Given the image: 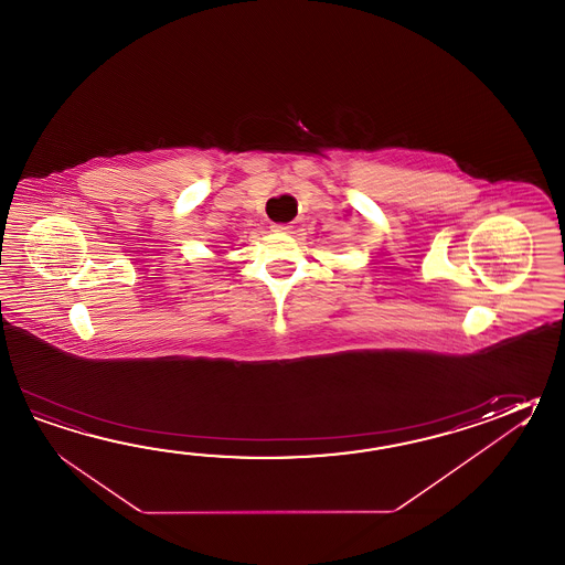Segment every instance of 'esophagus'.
Instances as JSON below:
<instances>
[{"mask_svg":"<svg viewBox=\"0 0 565 565\" xmlns=\"http://www.w3.org/2000/svg\"><path fill=\"white\" fill-rule=\"evenodd\" d=\"M289 230H291V227L284 225V223H274V225H271V231H276V233H288Z\"/></svg>","mask_w":565,"mask_h":565,"instance_id":"34e87169","label":"esophagus"}]
</instances>
